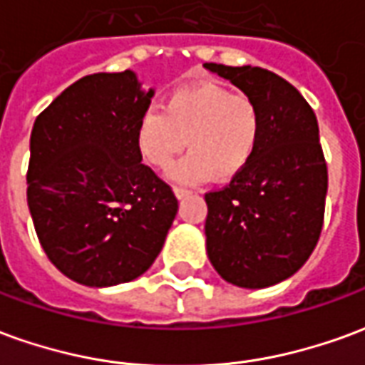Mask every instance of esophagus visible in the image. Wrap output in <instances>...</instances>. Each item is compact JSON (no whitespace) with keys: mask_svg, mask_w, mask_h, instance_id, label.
Returning <instances> with one entry per match:
<instances>
[{"mask_svg":"<svg viewBox=\"0 0 365 365\" xmlns=\"http://www.w3.org/2000/svg\"><path fill=\"white\" fill-rule=\"evenodd\" d=\"M174 193L178 199H183L187 197V195H191V191L185 190V187H174Z\"/></svg>","mask_w":365,"mask_h":365,"instance_id":"1","label":"esophagus"}]
</instances>
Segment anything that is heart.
Segmentation results:
<instances>
[{"label":"heart","instance_id":"b5f03b06","mask_svg":"<svg viewBox=\"0 0 365 365\" xmlns=\"http://www.w3.org/2000/svg\"><path fill=\"white\" fill-rule=\"evenodd\" d=\"M262 111L246 93L201 82L175 90L164 109L148 107L136 123V150L150 166L164 170L185 148L190 154L168 170L182 183L213 175L225 182L245 170L258 150Z\"/></svg>","mask_w":365,"mask_h":365}]
</instances>
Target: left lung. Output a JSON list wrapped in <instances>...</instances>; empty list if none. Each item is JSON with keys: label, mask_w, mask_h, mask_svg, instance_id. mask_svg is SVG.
<instances>
[{"label": "left lung", "mask_w": 365, "mask_h": 365, "mask_svg": "<svg viewBox=\"0 0 365 365\" xmlns=\"http://www.w3.org/2000/svg\"><path fill=\"white\" fill-rule=\"evenodd\" d=\"M250 96L262 135L250 164L205 193L207 254L222 279L262 289L287 279L313 254L324 221L329 170L311 105L258 66L205 64Z\"/></svg>", "instance_id": "1"}]
</instances>
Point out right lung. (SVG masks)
I'll return each instance as SVG.
<instances>
[{
    "label": "right lung",
    "instance_id": "right-lung-1",
    "mask_svg": "<svg viewBox=\"0 0 365 365\" xmlns=\"http://www.w3.org/2000/svg\"><path fill=\"white\" fill-rule=\"evenodd\" d=\"M152 96L130 70L83 76L33 125L29 211L48 260L74 282L107 287L143 275L174 222V191L136 150Z\"/></svg>",
    "mask_w": 365,
    "mask_h": 365
}]
</instances>
